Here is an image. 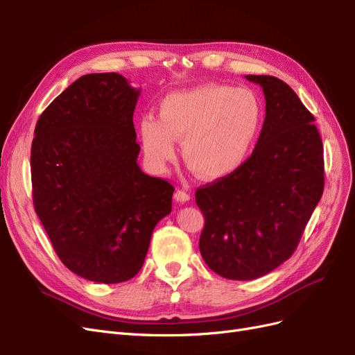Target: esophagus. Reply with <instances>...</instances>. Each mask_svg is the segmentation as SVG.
Segmentation results:
<instances>
[{"label": "esophagus", "mask_w": 355, "mask_h": 355, "mask_svg": "<svg viewBox=\"0 0 355 355\" xmlns=\"http://www.w3.org/2000/svg\"><path fill=\"white\" fill-rule=\"evenodd\" d=\"M175 200L178 202H187V201H189V194H188V192H185V191L178 189L175 192Z\"/></svg>", "instance_id": "obj_1"}]
</instances>
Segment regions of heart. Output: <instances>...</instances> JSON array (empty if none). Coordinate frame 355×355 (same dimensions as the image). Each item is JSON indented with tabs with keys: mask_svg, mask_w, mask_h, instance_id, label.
<instances>
[{
	"mask_svg": "<svg viewBox=\"0 0 355 355\" xmlns=\"http://www.w3.org/2000/svg\"><path fill=\"white\" fill-rule=\"evenodd\" d=\"M263 124V110L257 96L247 89L220 84L167 94L153 115L139 123L144 155L155 171H164L182 155L197 175L209 182L234 176L249 159Z\"/></svg>",
	"mask_w": 355,
	"mask_h": 355,
	"instance_id": "heart-1",
	"label": "heart"
}]
</instances>
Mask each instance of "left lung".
<instances>
[{
  "instance_id": "left-lung-1",
  "label": "left lung",
  "mask_w": 355,
  "mask_h": 355,
  "mask_svg": "<svg viewBox=\"0 0 355 355\" xmlns=\"http://www.w3.org/2000/svg\"><path fill=\"white\" fill-rule=\"evenodd\" d=\"M265 94L262 132L245 164L196 192L204 214L200 252L228 280H254L293 254L324 189L315 118L284 81L245 75Z\"/></svg>"
}]
</instances>
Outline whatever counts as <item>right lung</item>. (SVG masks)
I'll return each mask as SVG.
<instances>
[{
  "mask_svg": "<svg viewBox=\"0 0 355 355\" xmlns=\"http://www.w3.org/2000/svg\"><path fill=\"white\" fill-rule=\"evenodd\" d=\"M139 94L116 72L83 75L41 114L32 141L35 211L63 265L94 283L141 271L171 211L175 188L137 164Z\"/></svg>",
  "mask_w": 355,
  "mask_h": 355,
  "instance_id": "obj_1",
  "label": "right lung"
}]
</instances>
